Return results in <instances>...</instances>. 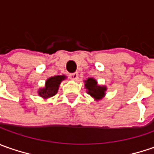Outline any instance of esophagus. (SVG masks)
<instances>
[{"label":"esophagus","instance_id":"1","mask_svg":"<svg viewBox=\"0 0 154 154\" xmlns=\"http://www.w3.org/2000/svg\"><path fill=\"white\" fill-rule=\"evenodd\" d=\"M69 78H70L71 80H78V78H79V74H78V73H73V74H69Z\"/></svg>","mask_w":154,"mask_h":154}]
</instances>
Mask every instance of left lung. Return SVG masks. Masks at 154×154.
I'll return each mask as SVG.
<instances>
[{
    "label": "left lung",
    "instance_id": "obj_1",
    "mask_svg": "<svg viewBox=\"0 0 154 154\" xmlns=\"http://www.w3.org/2000/svg\"><path fill=\"white\" fill-rule=\"evenodd\" d=\"M85 82V88L86 89V92L94 98L95 101H99L102 98L105 97L107 87L106 86H100L98 84V81L94 78H88Z\"/></svg>",
    "mask_w": 154,
    "mask_h": 154
}]
</instances>
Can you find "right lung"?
<instances>
[{
	"instance_id": "1",
	"label": "right lung",
	"mask_w": 154,
	"mask_h": 154,
	"mask_svg": "<svg viewBox=\"0 0 154 154\" xmlns=\"http://www.w3.org/2000/svg\"><path fill=\"white\" fill-rule=\"evenodd\" d=\"M67 79V76L62 74V75H55L53 77H50L45 81V87L39 88L38 93V95L44 99L50 98L53 96H55L59 89L60 84L62 81Z\"/></svg>"
}]
</instances>
